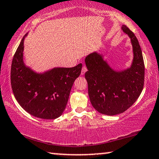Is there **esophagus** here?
<instances>
[{
    "mask_svg": "<svg viewBox=\"0 0 159 159\" xmlns=\"http://www.w3.org/2000/svg\"><path fill=\"white\" fill-rule=\"evenodd\" d=\"M87 67L86 66H83L82 67V70H81V75H84L86 71H87Z\"/></svg>",
    "mask_w": 159,
    "mask_h": 159,
    "instance_id": "esophagus-1",
    "label": "esophagus"
}]
</instances>
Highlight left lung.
<instances>
[{
    "label": "left lung",
    "instance_id": "8db88e82",
    "mask_svg": "<svg viewBox=\"0 0 159 159\" xmlns=\"http://www.w3.org/2000/svg\"><path fill=\"white\" fill-rule=\"evenodd\" d=\"M122 30L130 38L133 45L134 57L130 68L116 71L97 52L85 60L91 104L98 112L108 116L121 114L130 108L144 88V64L140 45L127 26L123 25Z\"/></svg>",
    "mask_w": 159,
    "mask_h": 159
}]
</instances>
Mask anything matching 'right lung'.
<instances>
[{
  "label": "right lung",
  "mask_w": 159,
  "mask_h": 159,
  "mask_svg": "<svg viewBox=\"0 0 159 159\" xmlns=\"http://www.w3.org/2000/svg\"><path fill=\"white\" fill-rule=\"evenodd\" d=\"M25 36L12 61L10 79L13 94L29 114L43 119H55L66 108L72 85L81 72L82 64L72 68L57 67L43 74L36 73L24 63Z\"/></svg>",
  "instance_id": "add662e5"
}]
</instances>
